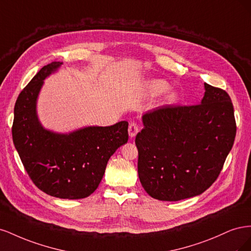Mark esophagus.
Instances as JSON below:
<instances>
[{
    "instance_id": "obj_1",
    "label": "esophagus",
    "mask_w": 251,
    "mask_h": 251,
    "mask_svg": "<svg viewBox=\"0 0 251 251\" xmlns=\"http://www.w3.org/2000/svg\"><path fill=\"white\" fill-rule=\"evenodd\" d=\"M138 132H139V126L137 123H131L130 126H128V135H130V137L131 138L135 137Z\"/></svg>"
}]
</instances>
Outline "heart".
<instances>
[{"mask_svg": "<svg viewBox=\"0 0 251 251\" xmlns=\"http://www.w3.org/2000/svg\"><path fill=\"white\" fill-rule=\"evenodd\" d=\"M147 88L151 95H157V94L165 92V91L169 89V85H168V82L164 80L154 79V80H151L148 82ZM175 100H176V94H175L174 92H170L166 94V96H165L166 102H173Z\"/></svg>", "mask_w": 251, "mask_h": 251, "instance_id": "obj_1", "label": "heart"}]
</instances>
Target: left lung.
<instances>
[{
	"mask_svg": "<svg viewBox=\"0 0 251 251\" xmlns=\"http://www.w3.org/2000/svg\"><path fill=\"white\" fill-rule=\"evenodd\" d=\"M199 104L162 105L142 116L136 136L138 176L161 201L198 196L214 183L233 146L237 125L230 96L204 83Z\"/></svg>",
	"mask_w": 251,
	"mask_h": 251,
	"instance_id": "obj_1",
	"label": "left lung"
}]
</instances>
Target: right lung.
<instances>
[{"label":"right lung","instance_id":"1","mask_svg":"<svg viewBox=\"0 0 251 251\" xmlns=\"http://www.w3.org/2000/svg\"><path fill=\"white\" fill-rule=\"evenodd\" d=\"M62 63L44 66L22 90L16 105L12 139L35 186L60 199L87 198L100 185L116 150L127 142V121L111 126H89L70 134L45 130L36 115L43 80Z\"/></svg>","mask_w":251,"mask_h":251}]
</instances>
